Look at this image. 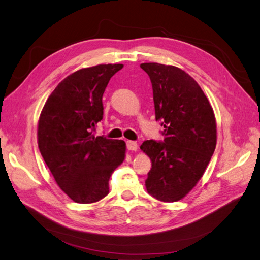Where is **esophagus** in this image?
Instances as JSON below:
<instances>
[{"mask_svg":"<svg viewBox=\"0 0 260 260\" xmlns=\"http://www.w3.org/2000/svg\"><path fill=\"white\" fill-rule=\"evenodd\" d=\"M127 148L129 151H137L138 143L135 142V141H127Z\"/></svg>","mask_w":260,"mask_h":260,"instance_id":"esophagus-1","label":"esophagus"}]
</instances>
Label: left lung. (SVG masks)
Masks as SVG:
<instances>
[{
  "instance_id": "1",
  "label": "left lung",
  "mask_w": 260,
  "mask_h": 260,
  "mask_svg": "<svg viewBox=\"0 0 260 260\" xmlns=\"http://www.w3.org/2000/svg\"><path fill=\"white\" fill-rule=\"evenodd\" d=\"M140 67L153 86L156 120L164 142L144 141L140 148L151 158L145 186L161 202H178L203 177L217 143L216 118L199 83L184 70L158 62Z\"/></svg>"
}]
</instances>
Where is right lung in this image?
Wrapping results in <instances>:
<instances>
[{"instance_id": "obj_1", "label": "right lung", "mask_w": 260, "mask_h": 260, "mask_svg": "<svg viewBox=\"0 0 260 260\" xmlns=\"http://www.w3.org/2000/svg\"><path fill=\"white\" fill-rule=\"evenodd\" d=\"M122 64L77 70L46 100L38 122V145L58 186L76 203L91 204L108 194V181L125 157L122 140L95 137L103 119L104 91Z\"/></svg>"}]
</instances>
